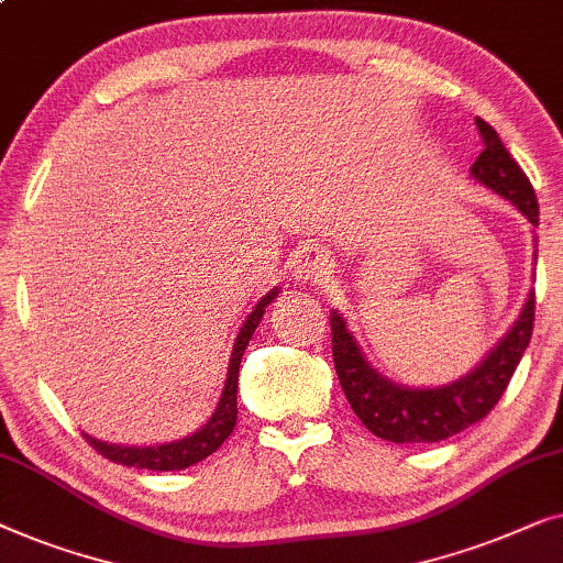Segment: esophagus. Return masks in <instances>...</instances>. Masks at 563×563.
<instances>
[{
    "label": "esophagus",
    "instance_id": "1",
    "mask_svg": "<svg viewBox=\"0 0 563 563\" xmlns=\"http://www.w3.org/2000/svg\"><path fill=\"white\" fill-rule=\"evenodd\" d=\"M329 255L323 247L308 244L292 255V278L298 283H323L329 278Z\"/></svg>",
    "mask_w": 563,
    "mask_h": 563
}]
</instances>
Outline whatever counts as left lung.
Here are the masks:
<instances>
[{
	"label": "left lung",
	"instance_id": "8db88e82",
	"mask_svg": "<svg viewBox=\"0 0 563 563\" xmlns=\"http://www.w3.org/2000/svg\"><path fill=\"white\" fill-rule=\"evenodd\" d=\"M477 126L482 140H485V150L472 163V178L516 206L522 217L530 221L533 242H538V201L533 186L505 150L503 140L497 137L493 126L485 120H477ZM533 260L538 257L533 255ZM533 311L536 292L530 290L516 323L487 352V357L479 360L477 367H472L466 375L451 379L446 385L408 387L372 367L350 323L334 308L329 321L339 383H342V390L354 413L375 437L393 443L443 441L482 421L503 398L522 352L530 344L536 316Z\"/></svg>",
	"mask_w": 563,
	"mask_h": 563
}]
</instances>
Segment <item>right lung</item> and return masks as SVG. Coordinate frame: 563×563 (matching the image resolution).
Returning a JSON list of instances; mask_svg holds the SVG:
<instances>
[{"label": "right lung", "mask_w": 563, "mask_h": 563, "mask_svg": "<svg viewBox=\"0 0 563 563\" xmlns=\"http://www.w3.org/2000/svg\"><path fill=\"white\" fill-rule=\"evenodd\" d=\"M278 288H273L271 292H265L263 298L257 300V306L252 308V313L244 319L240 327V334L234 339V350L232 357H229V367H227V379H224V390H221V398L217 402V410L209 416L201 429H196L194 433H188L184 439L176 441H165V443H150V446H122V443H109L101 441L91 433H84L86 441L91 443L99 454H104L107 459H112L117 464L124 466H137V470H153V472H176V470H186V466L199 464L201 459L211 456L221 443L229 439V433L234 431L236 426V383H240V362L242 354L247 350L252 334H255L257 323L263 321V313L267 303H273L278 298Z\"/></svg>", "instance_id": "1"}]
</instances>
